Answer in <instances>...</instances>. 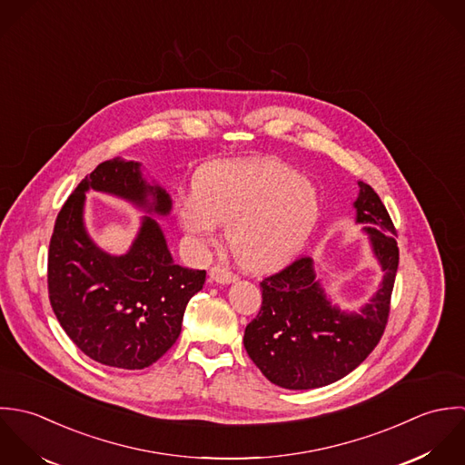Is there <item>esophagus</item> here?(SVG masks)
Here are the masks:
<instances>
[{"instance_id": "obj_1", "label": "esophagus", "mask_w": 465, "mask_h": 465, "mask_svg": "<svg viewBox=\"0 0 465 465\" xmlns=\"http://www.w3.org/2000/svg\"><path fill=\"white\" fill-rule=\"evenodd\" d=\"M210 279L217 283H232L237 280V275L232 273L228 268H223V266H213L210 270Z\"/></svg>"}]
</instances>
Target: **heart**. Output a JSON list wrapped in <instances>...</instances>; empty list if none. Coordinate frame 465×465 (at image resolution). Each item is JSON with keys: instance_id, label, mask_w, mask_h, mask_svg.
Masks as SVG:
<instances>
[{"instance_id": "obj_1", "label": "heart", "mask_w": 465, "mask_h": 465, "mask_svg": "<svg viewBox=\"0 0 465 465\" xmlns=\"http://www.w3.org/2000/svg\"><path fill=\"white\" fill-rule=\"evenodd\" d=\"M176 215L186 233L203 246L224 224L237 262L253 272L273 270L294 259L322 217L316 185L294 167L268 158L212 163L183 195Z\"/></svg>"}]
</instances>
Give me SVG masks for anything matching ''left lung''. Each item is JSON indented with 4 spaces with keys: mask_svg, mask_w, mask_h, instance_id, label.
<instances>
[{
    "mask_svg": "<svg viewBox=\"0 0 465 465\" xmlns=\"http://www.w3.org/2000/svg\"><path fill=\"white\" fill-rule=\"evenodd\" d=\"M356 223L369 233L382 280L360 312L341 311L327 298L311 257L296 259L261 282L262 305L244 331L252 361L277 386L311 390L358 369L379 343L390 312L399 266L393 223L373 188L358 182Z\"/></svg>",
    "mask_w": 465,
    "mask_h": 465,
    "instance_id": "left-lung-1",
    "label": "left lung"
}]
</instances>
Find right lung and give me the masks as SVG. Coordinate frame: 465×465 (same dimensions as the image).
<instances>
[{
    "label": "right lung",
    "mask_w": 465,
    "mask_h": 465,
    "mask_svg": "<svg viewBox=\"0 0 465 465\" xmlns=\"http://www.w3.org/2000/svg\"><path fill=\"white\" fill-rule=\"evenodd\" d=\"M90 190L160 217L171 213L173 199L147 183L142 163L113 158L66 199L50 239L48 294L64 332L96 363L142 371L176 343L186 303L203 289L206 272L174 264L160 224L147 215L127 253L100 250L84 226Z\"/></svg>",
    "instance_id": "1"
}]
</instances>
